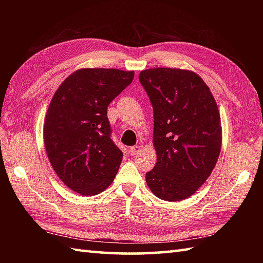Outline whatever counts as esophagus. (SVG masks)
<instances>
[{
  "instance_id": "esophagus-1",
  "label": "esophagus",
  "mask_w": 263,
  "mask_h": 263,
  "mask_svg": "<svg viewBox=\"0 0 263 263\" xmlns=\"http://www.w3.org/2000/svg\"><path fill=\"white\" fill-rule=\"evenodd\" d=\"M140 150H141L140 146H133V147L130 148V154L132 156H136V155H138L139 153H140Z\"/></svg>"
}]
</instances>
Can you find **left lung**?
<instances>
[{
  "instance_id": "8db88e82",
  "label": "left lung",
  "mask_w": 263,
  "mask_h": 263,
  "mask_svg": "<svg viewBox=\"0 0 263 263\" xmlns=\"http://www.w3.org/2000/svg\"><path fill=\"white\" fill-rule=\"evenodd\" d=\"M139 80L154 108L157 163L146 174L156 197L186 199L215 168L221 148L220 115L210 89L194 72L156 68Z\"/></svg>"
}]
</instances>
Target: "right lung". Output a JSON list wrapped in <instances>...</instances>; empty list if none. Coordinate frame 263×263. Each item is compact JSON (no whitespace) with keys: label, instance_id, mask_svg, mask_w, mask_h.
Returning a JSON list of instances; mask_svg holds the SVG:
<instances>
[{"label":"right lung","instance_id":"1","mask_svg":"<svg viewBox=\"0 0 263 263\" xmlns=\"http://www.w3.org/2000/svg\"><path fill=\"white\" fill-rule=\"evenodd\" d=\"M133 78V71L82 69L54 93L44 142L55 173L72 191L95 195L113 182L123 153L111 140L107 107Z\"/></svg>","mask_w":263,"mask_h":263}]
</instances>
